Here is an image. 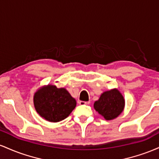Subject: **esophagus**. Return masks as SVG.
<instances>
[{"instance_id":"34e87169","label":"esophagus","mask_w":159,"mask_h":159,"mask_svg":"<svg viewBox=\"0 0 159 159\" xmlns=\"http://www.w3.org/2000/svg\"><path fill=\"white\" fill-rule=\"evenodd\" d=\"M79 105H89V104L90 103V102H84V101H80L79 102Z\"/></svg>"}]
</instances>
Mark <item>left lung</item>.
<instances>
[{
    "label": "left lung",
    "instance_id": "8db88e82",
    "mask_svg": "<svg viewBox=\"0 0 159 159\" xmlns=\"http://www.w3.org/2000/svg\"><path fill=\"white\" fill-rule=\"evenodd\" d=\"M125 100L122 94L116 89L103 93L98 101L95 102L94 108L105 120L117 117L123 111Z\"/></svg>",
    "mask_w": 159,
    "mask_h": 159
}]
</instances>
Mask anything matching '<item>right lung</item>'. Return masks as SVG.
I'll return each mask as SVG.
<instances>
[{
	"label": "right lung",
	"instance_id": "add662e5",
	"mask_svg": "<svg viewBox=\"0 0 159 159\" xmlns=\"http://www.w3.org/2000/svg\"><path fill=\"white\" fill-rule=\"evenodd\" d=\"M34 106L42 117L57 123L66 119L76 106V101L64 88L48 85L36 93Z\"/></svg>",
	"mask_w": 159,
	"mask_h": 159
}]
</instances>
